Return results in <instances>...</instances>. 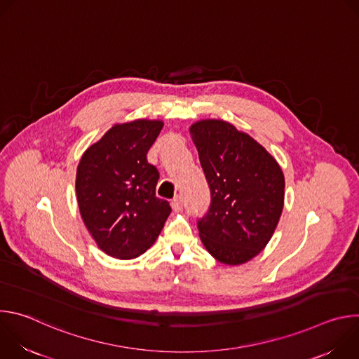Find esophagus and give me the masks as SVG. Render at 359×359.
Masks as SVG:
<instances>
[{
	"mask_svg": "<svg viewBox=\"0 0 359 359\" xmlns=\"http://www.w3.org/2000/svg\"><path fill=\"white\" fill-rule=\"evenodd\" d=\"M182 208H183V200H182L180 196H176V197L172 200V209H173L175 212H179V210H182Z\"/></svg>",
	"mask_w": 359,
	"mask_h": 359,
	"instance_id": "34e87169",
	"label": "esophagus"
}]
</instances>
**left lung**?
<instances>
[{"label": "left lung", "mask_w": 359, "mask_h": 359, "mask_svg": "<svg viewBox=\"0 0 359 359\" xmlns=\"http://www.w3.org/2000/svg\"><path fill=\"white\" fill-rule=\"evenodd\" d=\"M210 187L209 212L198 236L216 260L238 266L270 241L284 206V175L277 161L231 123L204 119L190 126Z\"/></svg>", "instance_id": "8db88e82"}]
</instances>
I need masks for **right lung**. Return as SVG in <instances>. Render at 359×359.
<instances>
[{
  "label": "right lung",
  "instance_id": "1",
  "mask_svg": "<svg viewBox=\"0 0 359 359\" xmlns=\"http://www.w3.org/2000/svg\"><path fill=\"white\" fill-rule=\"evenodd\" d=\"M162 121L137 119L112 126L86 149L76 170V198L82 220L97 247L112 257L130 260L161 234L172 209L156 197L158 169L147 150Z\"/></svg>",
  "mask_w": 359,
  "mask_h": 359
}]
</instances>
